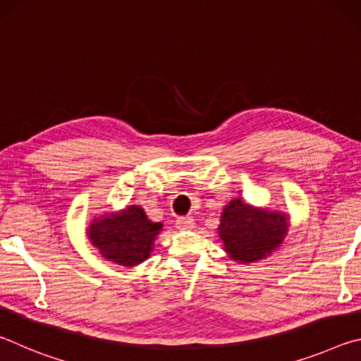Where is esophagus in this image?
Wrapping results in <instances>:
<instances>
[{
  "mask_svg": "<svg viewBox=\"0 0 361 361\" xmlns=\"http://www.w3.org/2000/svg\"><path fill=\"white\" fill-rule=\"evenodd\" d=\"M194 218L192 216H181L176 219V228L181 229V231H186V229H192L194 228Z\"/></svg>",
  "mask_w": 361,
  "mask_h": 361,
  "instance_id": "34e87169",
  "label": "esophagus"
}]
</instances>
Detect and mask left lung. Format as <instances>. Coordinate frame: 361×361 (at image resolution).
I'll use <instances>...</instances> for the list:
<instances>
[{"mask_svg": "<svg viewBox=\"0 0 361 361\" xmlns=\"http://www.w3.org/2000/svg\"><path fill=\"white\" fill-rule=\"evenodd\" d=\"M219 221L218 234L226 253L243 264L264 259L276 252L290 228L288 215L253 207L242 199L231 200Z\"/></svg>", "mask_w": 361, "mask_h": 361, "instance_id": "obj_1", "label": "left lung"}]
</instances>
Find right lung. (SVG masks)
Masks as SVG:
<instances>
[{"label": "right lung", "instance_id": "add662e5", "mask_svg": "<svg viewBox=\"0 0 361 361\" xmlns=\"http://www.w3.org/2000/svg\"><path fill=\"white\" fill-rule=\"evenodd\" d=\"M161 223H152L142 207L129 205L118 213L95 218L87 229L92 245L103 258L116 264L132 267L149 258Z\"/></svg>", "mask_w": 361, "mask_h": 361}]
</instances>
